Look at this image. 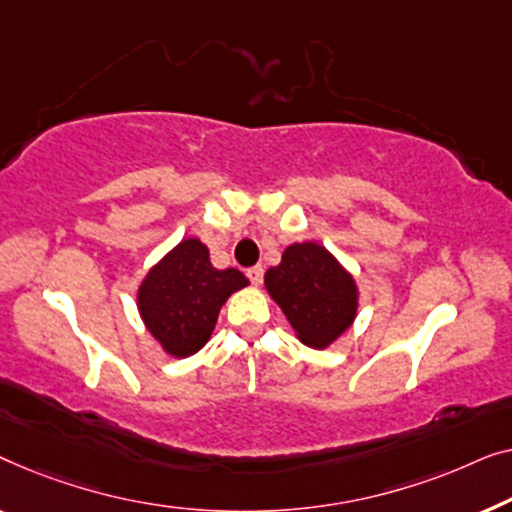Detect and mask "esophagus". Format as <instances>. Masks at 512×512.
Segmentation results:
<instances>
[{
  "mask_svg": "<svg viewBox=\"0 0 512 512\" xmlns=\"http://www.w3.org/2000/svg\"><path fill=\"white\" fill-rule=\"evenodd\" d=\"M246 276L250 278V283L259 285V283H262V278H264V269H262V266H250V269L246 271Z\"/></svg>",
  "mask_w": 512,
  "mask_h": 512,
  "instance_id": "esophagus-1",
  "label": "esophagus"
}]
</instances>
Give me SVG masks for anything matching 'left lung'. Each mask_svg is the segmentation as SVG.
<instances>
[{
  "label": "left lung",
  "mask_w": 512,
  "mask_h": 512,
  "mask_svg": "<svg viewBox=\"0 0 512 512\" xmlns=\"http://www.w3.org/2000/svg\"><path fill=\"white\" fill-rule=\"evenodd\" d=\"M266 292L308 348H327L357 315V283L325 246L292 243L264 276Z\"/></svg>",
  "instance_id": "8db88e82"
}]
</instances>
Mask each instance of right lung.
<instances>
[{
  "mask_svg": "<svg viewBox=\"0 0 512 512\" xmlns=\"http://www.w3.org/2000/svg\"><path fill=\"white\" fill-rule=\"evenodd\" d=\"M248 278L239 269H215L199 239L169 250L141 280L136 301L143 325L171 357H190L211 338L220 308Z\"/></svg>",
  "mask_w": 512,
  "mask_h": 512,
  "instance_id": "1",
  "label": "right lung"
}]
</instances>
